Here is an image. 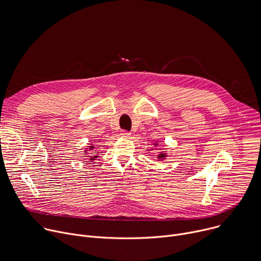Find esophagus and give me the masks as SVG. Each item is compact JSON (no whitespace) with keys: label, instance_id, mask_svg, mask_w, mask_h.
Returning a JSON list of instances; mask_svg holds the SVG:
<instances>
[{"label":"esophagus","instance_id":"esophagus-1","mask_svg":"<svg viewBox=\"0 0 261 261\" xmlns=\"http://www.w3.org/2000/svg\"><path fill=\"white\" fill-rule=\"evenodd\" d=\"M121 135L123 136V137H130V135H131V133L129 132V131H127V130H122L121 131Z\"/></svg>","mask_w":261,"mask_h":261}]
</instances>
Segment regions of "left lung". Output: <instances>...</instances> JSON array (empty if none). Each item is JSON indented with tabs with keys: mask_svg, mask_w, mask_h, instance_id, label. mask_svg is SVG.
<instances>
[{
	"mask_svg": "<svg viewBox=\"0 0 261 261\" xmlns=\"http://www.w3.org/2000/svg\"><path fill=\"white\" fill-rule=\"evenodd\" d=\"M165 157V154H159V156H158V158H164Z\"/></svg>",
	"mask_w": 261,
	"mask_h": 261,
	"instance_id": "left-lung-1",
	"label": "left lung"
}]
</instances>
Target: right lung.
Returning <instances> with one entry per match:
<instances>
[{"label":"right lung","mask_w":261,"mask_h":261,"mask_svg":"<svg viewBox=\"0 0 261 261\" xmlns=\"http://www.w3.org/2000/svg\"><path fill=\"white\" fill-rule=\"evenodd\" d=\"M89 149H90V150H92V149H93V146H90V147H89ZM97 157H98V156H90V158H89V159H91V160H92V159H96Z\"/></svg>","instance_id":"right-lung-1"}]
</instances>
